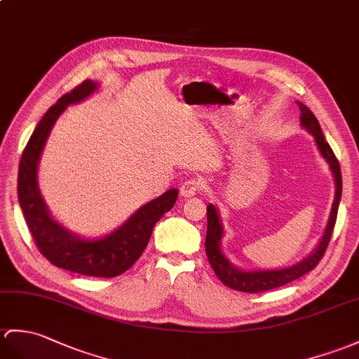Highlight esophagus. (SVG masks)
I'll return each instance as SVG.
<instances>
[{
    "instance_id": "obj_1",
    "label": "esophagus",
    "mask_w": 359,
    "mask_h": 359,
    "mask_svg": "<svg viewBox=\"0 0 359 359\" xmlns=\"http://www.w3.org/2000/svg\"><path fill=\"white\" fill-rule=\"evenodd\" d=\"M198 189H200V183L194 179H188L182 183L180 196L182 197H193L197 194Z\"/></svg>"
}]
</instances>
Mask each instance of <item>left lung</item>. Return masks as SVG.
I'll use <instances>...</instances> for the list:
<instances>
[{"mask_svg":"<svg viewBox=\"0 0 359 359\" xmlns=\"http://www.w3.org/2000/svg\"><path fill=\"white\" fill-rule=\"evenodd\" d=\"M299 107V121H302L303 127L311 133L315 137L316 147H318L321 156L326 159V162L330 166V171L333 174V179H335V198H333L332 203V211L330 217L327 222L326 231L320 240L318 246L313 249V252L306 257L303 262H299L294 266H289V268H281V269H264V271H243L236 268L226 257L222 252V237H223V224L220 222V215L217 208L212 203L208 205L206 208V215H208V229H206V240H205V249H206V257L210 260L211 268L214 269L215 275L220 278L224 286H228L234 290H240V292H249V294H257V292H264V290H271L275 287L285 286L287 283L294 281L299 277H303L304 273L311 272L316 264L320 263L324 252L329 246V241L332 238L333 228H335L337 222V214H338V206L341 200V193H343V179H341V170L338 159L333 154L330 145L326 142L323 136V131L318 121L313 116V113L307 108L304 104L297 102Z\"/></svg>","mask_w":359,"mask_h":359,"instance_id":"left-lung-1","label":"left lung"}]
</instances>
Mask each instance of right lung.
<instances>
[{
	"label": "right lung",
	"mask_w": 359,
	"mask_h": 359,
	"mask_svg": "<svg viewBox=\"0 0 359 359\" xmlns=\"http://www.w3.org/2000/svg\"><path fill=\"white\" fill-rule=\"evenodd\" d=\"M99 88L87 79L57 99L33 130L20 161L18 200L33 240L47 260L70 272L88 277L111 278L135 264L151 237L154 224L171 211L177 200V189H168L139 210L111 234L101 238H84L61 226L52 215L38 188V163L55 122L67 107L84 101Z\"/></svg>",
	"instance_id": "add662e5"
}]
</instances>
